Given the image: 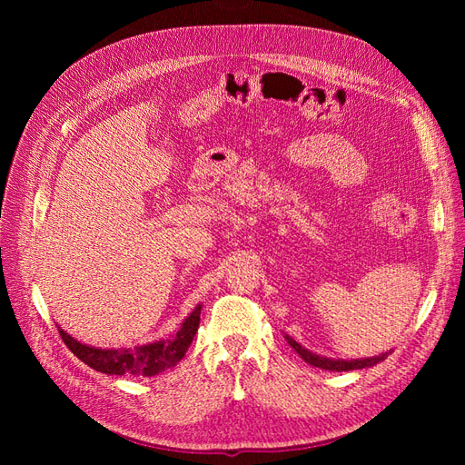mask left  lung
I'll list each match as a JSON object with an SVG mask.
<instances>
[{
    "mask_svg": "<svg viewBox=\"0 0 465 465\" xmlns=\"http://www.w3.org/2000/svg\"><path fill=\"white\" fill-rule=\"evenodd\" d=\"M289 345L297 351V353L308 362L312 364V367H318V369H326V371H335V372H347V371H357V369H367V367H374L376 362L384 361L388 357V353H382L380 357H371V359H357V361H331V359H326V357H320V355H314L311 353V351L301 347L297 341L291 340V337H287Z\"/></svg>",
    "mask_w": 465,
    "mask_h": 465,
    "instance_id": "1",
    "label": "left lung"
}]
</instances>
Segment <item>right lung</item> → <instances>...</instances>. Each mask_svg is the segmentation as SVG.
<instances>
[{
	"label": "right lung",
	"instance_id": "obj_1",
	"mask_svg": "<svg viewBox=\"0 0 465 465\" xmlns=\"http://www.w3.org/2000/svg\"><path fill=\"white\" fill-rule=\"evenodd\" d=\"M200 312L202 306L195 308V311L184 320V323H182L180 330L174 337H171V340H163L135 349H96L79 343L64 330H60V335L67 349L72 351L79 361L89 364L91 369L98 372L118 376H154L173 369L174 364H178L182 357L186 355L193 335L200 328Z\"/></svg>",
	"mask_w": 465,
	"mask_h": 465
}]
</instances>
